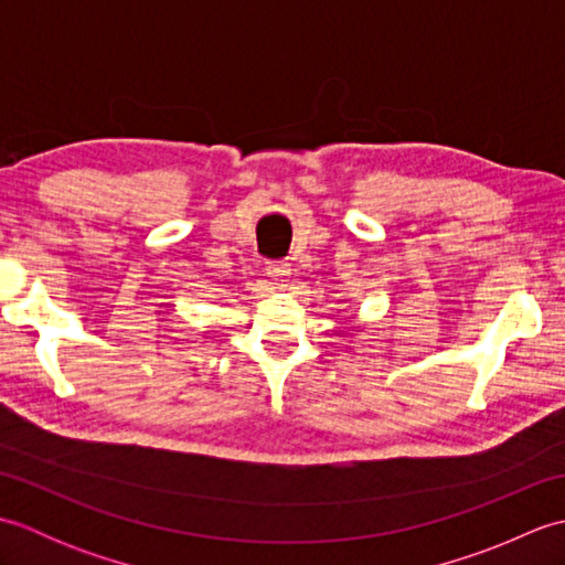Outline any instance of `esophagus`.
<instances>
[{
  "label": "esophagus",
  "instance_id": "1",
  "mask_svg": "<svg viewBox=\"0 0 565 565\" xmlns=\"http://www.w3.org/2000/svg\"><path fill=\"white\" fill-rule=\"evenodd\" d=\"M267 271H269V276H274L276 281H286L291 276V267L286 262H269Z\"/></svg>",
  "mask_w": 565,
  "mask_h": 565
}]
</instances>
